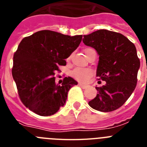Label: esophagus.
<instances>
[{"label":"esophagus","mask_w":147,"mask_h":147,"mask_svg":"<svg viewBox=\"0 0 147 147\" xmlns=\"http://www.w3.org/2000/svg\"><path fill=\"white\" fill-rule=\"evenodd\" d=\"M79 86H80L82 88V89H86L87 88H88V86H87V85H82V84H79Z\"/></svg>","instance_id":"1"}]
</instances>
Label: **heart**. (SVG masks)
Masks as SVG:
<instances>
[{"label":"heart","mask_w":147,"mask_h":147,"mask_svg":"<svg viewBox=\"0 0 147 147\" xmlns=\"http://www.w3.org/2000/svg\"><path fill=\"white\" fill-rule=\"evenodd\" d=\"M93 51H94V49L92 48H87L85 49L84 51H85V54H86L87 57ZM70 59H71V57H68L67 60H69ZM92 75H93V71L89 68H85V67H76L72 71L73 77L77 81L82 83L87 82L90 78L91 77Z\"/></svg>","instance_id":"1"}]
</instances>
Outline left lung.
Instances as JSON below:
<instances>
[{
	"label": "left lung",
	"mask_w": 147,
	"mask_h": 147,
	"mask_svg": "<svg viewBox=\"0 0 147 147\" xmlns=\"http://www.w3.org/2000/svg\"><path fill=\"white\" fill-rule=\"evenodd\" d=\"M82 41L96 50L99 55L96 76L105 81V85L96 87L98 93L88 104L101 112L117 110L137 85L140 59L136 46L121 34L105 29L84 35Z\"/></svg>",
	"instance_id": "left-lung-1"
}]
</instances>
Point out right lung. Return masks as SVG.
<instances>
[{"label": "right lung", "instance_id": "add662e5", "mask_svg": "<svg viewBox=\"0 0 147 147\" xmlns=\"http://www.w3.org/2000/svg\"><path fill=\"white\" fill-rule=\"evenodd\" d=\"M82 36L71 37L42 30L21 40L13 57L11 69L21 102L41 116L54 115L64 106L67 92L77 82L65 77L61 85L55 74L82 41Z\"/></svg>", "mask_w": 147, "mask_h": 147}]
</instances>
